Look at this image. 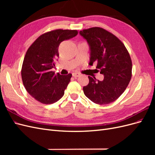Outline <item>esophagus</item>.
Wrapping results in <instances>:
<instances>
[{"mask_svg": "<svg viewBox=\"0 0 155 155\" xmlns=\"http://www.w3.org/2000/svg\"><path fill=\"white\" fill-rule=\"evenodd\" d=\"M80 73H78V72H74L72 74V76L74 77V78H77V77H79V76H80Z\"/></svg>", "mask_w": 155, "mask_h": 155, "instance_id": "34e87169", "label": "esophagus"}]
</instances>
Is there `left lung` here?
I'll return each instance as SVG.
<instances>
[{
	"mask_svg": "<svg viewBox=\"0 0 155 155\" xmlns=\"http://www.w3.org/2000/svg\"><path fill=\"white\" fill-rule=\"evenodd\" d=\"M79 34L90 46L89 64L97 63L96 68L104 75L103 81L88 76L89 83L83 87V92L96 104H109L122 94L132 77L129 51L118 37L102 28L83 30Z\"/></svg>",
	"mask_w": 155,
	"mask_h": 155,
	"instance_id": "8db88e82",
	"label": "left lung"
}]
</instances>
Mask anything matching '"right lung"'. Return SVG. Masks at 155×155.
I'll return each mask as SVG.
<instances>
[{
	"mask_svg": "<svg viewBox=\"0 0 155 155\" xmlns=\"http://www.w3.org/2000/svg\"><path fill=\"white\" fill-rule=\"evenodd\" d=\"M78 30H54L40 35L28 49L22 63L21 77L26 91L43 104H52L61 98L72 74H55L60 43L76 36Z\"/></svg>",
	"mask_w": 155,
	"mask_h": 155,
	"instance_id": "add662e5",
	"label": "right lung"
}]
</instances>
